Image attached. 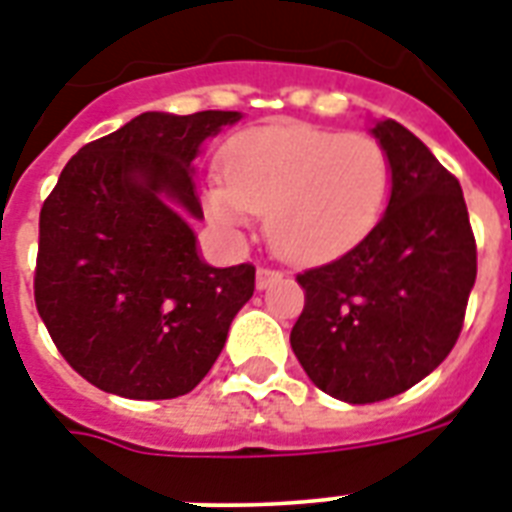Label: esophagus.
<instances>
[{"mask_svg":"<svg viewBox=\"0 0 512 512\" xmlns=\"http://www.w3.org/2000/svg\"><path fill=\"white\" fill-rule=\"evenodd\" d=\"M281 273L273 268H257V289H268L273 281H279Z\"/></svg>","mask_w":512,"mask_h":512,"instance_id":"1","label":"esophagus"}]
</instances>
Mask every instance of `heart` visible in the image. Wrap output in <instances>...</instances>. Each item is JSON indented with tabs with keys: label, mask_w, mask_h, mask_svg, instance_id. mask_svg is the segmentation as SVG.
<instances>
[{
	"label": "heart",
	"mask_w": 512,
	"mask_h": 512,
	"mask_svg": "<svg viewBox=\"0 0 512 512\" xmlns=\"http://www.w3.org/2000/svg\"><path fill=\"white\" fill-rule=\"evenodd\" d=\"M388 196L390 162L377 140L281 124L233 140L204 207L228 236H241L252 212H265V236L279 255L321 260L364 239Z\"/></svg>",
	"instance_id": "b5f03b06"
}]
</instances>
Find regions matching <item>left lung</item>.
Listing matches in <instances>:
<instances>
[{
	"label": "left lung",
	"mask_w": 512,
	"mask_h": 512,
	"mask_svg": "<svg viewBox=\"0 0 512 512\" xmlns=\"http://www.w3.org/2000/svg\"><path fill=\"white\" fill-rule=\"evenodd\" d=\"M390 162L388 207L356 247L297 276L292 350L313 385L348 404L404 393L460 337L476 239L457 177L396 119L374 122Z\"/></svg>",
	"instance_id": "1"
}]
</instances>
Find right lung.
Wrapping results in <instances>:
<instances>
[{
	"label": "right lung",
	"instance_id": "right-lung-1",
	"mask_svg": "<svg viewBox=\"0 0 512 512\" xmlns=\"http://www.w3.org/2000/svg\"><path fill=\"white\" fill-rule=\"evenodd\" d=\"M239 111H146L63 167L39 215L34 297L68 364L138 401L193 390L255 292L249 263L215 268L191 220L196 156Z\"/></svg>",
	"mask_w": 512,
	"mask_h": 512
}]
</instances>
